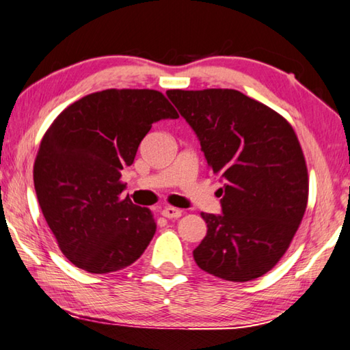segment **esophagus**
I'll use <instances>...</instances> for the list:
<instances>
[{
  "label": "esophagus",
  "instance_id": "34e87169",
  "mask_svg": "<svg viewBox=\"0 0 350 350\" xmlns=\"http://www.w3.org/2000/svg\"><path fill=\"white\" fill-rule=\"evenodd\" d=\"M162 215L167 219H179L182 215V211L174 206H165L162 209Z\"/></svg>",
  "mask_w": 350,
  "mask_h": 350
}]
</instances>
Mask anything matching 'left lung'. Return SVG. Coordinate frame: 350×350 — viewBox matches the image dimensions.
<instances>
[{
  "label": "left lung",
  "mask_w": 350,
  "mask_h": 350,
  "mask_svg": "<svg viewBox=\"0 0 350 350\" xmlns=\"http://www.w3.org/2000/svg\"><path fill=\"white\" fill-rule=\"evenodd\" d=\"M194 130L209 171L224 187L221 214L202 213L206 236L197 266L230 282H250L277 265L308 205V168L288 120L228 88L168 90Z\"/></svg>",
  "instance_id": "obj_1"
}]
</instances>
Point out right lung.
<instances>
[{
    "label": "right lung",
    "instance_id": "right-lung-1",
    "mask_svg": "<svg viewBox=\"0 0 350 350\" xmlns=\"http://www.w3.org/2000/svg\"><path fill=\"white\" fill-rule=\"evenodd\" d=\"M179 114L156 90H103L62 111L46 131L33 167L41 211L64 256L92 274L126 268L156 232L148 208L129 197L122 170L151 125Z\"/></svg>",
    "mask_w": 350,
    "mask_h": 350
}]
</instances>
